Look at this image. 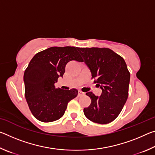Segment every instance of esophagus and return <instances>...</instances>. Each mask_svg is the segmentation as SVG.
<instances>
[{
	"label": "esophagus",
	"instance_id": "1",
	"mask_svg": "<svg viewBox=\"0 0 155 155\" xmlns=\"http://www.w3.org/2000/svg\"><path fill=\"white\" fill-rule=\"evenodd\" d=\"M85 94L84 93V92H83V91H78V96L81 97V96H85Z\"/></svg>",
	"mask_w": 155,
	"mask_h": 155
}]
</instances>
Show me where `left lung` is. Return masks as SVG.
<instances>
[{
    "label": "left lung",
    "instance_id": "obj_1",
    "mask_svg": "<svg viewBox=\"0 0 155 155\" xmlns=\"http://www.w3.org/2000/svg\"><path fill=\"white\" fill-rule=\"evenodd\" d=\"M89 68L94 83L102 90L100 96L90 91L91 103L84 114L91 122L101 124L111 122L118 116L127 102L130 73L124 59L107 48H78Z\"/></svg>",
    "mask_w": 155,
    "mask_h": 155
}]
</instances>
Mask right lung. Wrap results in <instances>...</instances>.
<instances>
[{
	"label": "right lung",
	"instance_id": "obj_1",
	"mask_svg": "<svg viewBox=\"0 0 155 155\" xmlns=\"http://www.w3.org/2000/svg\"><path fill=\"white\" fill-rule=\"evenodd\" d=\"M74 46L51 47L37 53L25 71V98L33 116L43 122L61 118L68 103L78 95V90L56 88L70 61H83Z\"/></svg>",
	"mask_w": 155,
	"mask_h": 155
}]
</instances>
